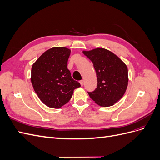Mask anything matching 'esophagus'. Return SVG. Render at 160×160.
Instances as JSON below:
<instances>
[{
	"label": "esophagus",
	"instance_id": "obj_1",
	"mask_svg": "<svg viewBox=\"0 0 160 160\" xmlns=\"http://www.w3.org/2000/svg\"><path fill=\"white\" fill-rule=\"evenodd\" d=\"M80 84H81V86H83V85H84V81L83 80L80 81Z\"/></svg>",
	"mask_w": 160,
	"mask_h": 160
}]
</instances>
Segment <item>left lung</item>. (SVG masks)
Returning a JSON list of instances; mask_svg holds the SVG:
<instances>
[{"label": "left lung", "instance_id": "obj_1", "mask_svg": "<svg viewBox=\"0 0 160 160\" xmlns=\"http://www.w3.org/2000/svg\"><path fill=\"white\" fill-rule=\"evenodd\" d=\"M83 52L93 62L98 79V88L88 92L89 97L101 107L113 105L123 96L128 88L126 65L113 52L103 48Z\"/></svg>", "mask_w": 160, "mask_h": 160}]
</instances>
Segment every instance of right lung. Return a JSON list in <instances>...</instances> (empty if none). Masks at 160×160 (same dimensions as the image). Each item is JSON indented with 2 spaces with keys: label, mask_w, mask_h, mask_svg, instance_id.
<instances>
[{
  "label": "right lung",
  "mask_w": 160,
  "mask_h": 160,
  "mask_svg": "<svg viewBox=\"0 0 160 160\" xmlns=\"http://www.w3.org/2000/svg\"><path fill=\"white\" fill-rule=\"evenodd\" d=\"M70 53L66 47H52L43 52L32 66L33 89L42 102L51 108L59 109L68 103L74 89L81 87L67 69Z\"/></svg>",
  "instance_id": "add662e5"
}]
</instances>
